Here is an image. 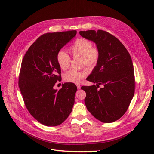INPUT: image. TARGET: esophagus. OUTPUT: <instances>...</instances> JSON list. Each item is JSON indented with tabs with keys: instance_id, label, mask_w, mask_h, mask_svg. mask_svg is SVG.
Here are the masks:
<instances>
[{
	"instance_id": "obj_1",
	"label": "esophagus",
	"mask_w": 154,
	"mask_h": 154,
	"mask_svg": "<svg viewBox=\"0 0 154 154\" xmlns=\"http://www.w3.org/2000/svg\"><path fill=\"white\" fill-rule=\"evenodd\" d=\"M77 89H80V85H79V84H77Z\"/></svg>"
}]
</instances>
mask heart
Listing matches in <instances>:
<instances>
[{"mask_svg": "<svg viewBox=\"0 0 154 154\" xmlns=\"http://www.w3.org/2000/svg\"><path fill=\"white\" fill-rule=\"evenodd\" d=\"M69 52L74 57L81 59L82 66H85L88 68L95 67L100 57L98 48L93 47V44L91 40L85 38L76 40L70 47ZM57 61L60 68L65 70L70 66V57L67 52L61 50L57 54ZM86 75V73L84 72L71 70L65 73L63 79L68 82L80 84L82 82Z\"/></svg>", "mask_w": 154, "mask_h": 154, "instance_id": "obj_1", "label": "heart"}]
</instances>
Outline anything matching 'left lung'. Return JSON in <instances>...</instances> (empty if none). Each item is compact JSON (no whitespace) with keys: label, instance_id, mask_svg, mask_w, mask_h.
Here are the masks:
<instances>
[{"label":"left lung","instance_id":"1","mask_svg":"<svg viewBox=\"0 0 154 154\" xmlns=\"http://www.w3.org/2000/svg\"><path fill=\"white\" fill-rule=\"evenodd\" d=\"M79 34L94 42L100 52L97 63L87 78L96 85L81 87L86 92V107L101 122H115L126 112L135 92L131 57L120 40L106 31L91 30ZM100 85L103 87L98 90Z\"/></svg>","mask_w":154,"mask_h":154}]
</instances>
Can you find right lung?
I'll return each instance as SVG.
<instances>
[{"label":"right lung","instance_id":"1","mask_svg":"<svg viewBox=\"0 0 154 154\" xmlns=\"http://www.w3.org/2000/svg\"><path fill=\"white\" fill-rule=\"evenodd\" d=\"M76 34V30L43 34L22 60L19 86L24 103L30 114L44 125L61 124L74 106L76 85L64 83L59 91L54 86L61 79L57 54Z\"/></svg>","mask_w":154,"mask_h":154}]
</instances>
